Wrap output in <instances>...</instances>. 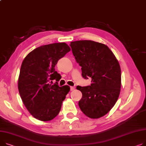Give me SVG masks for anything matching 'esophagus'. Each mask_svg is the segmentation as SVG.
I'll return each mask as SVG.
<instances>
[{"label": "esophagus", "mask_w": 146, "mask_h": 146, "mask_svg": "<svg viewBox=\"0 0 146 146\" xmlns=\"http://www.w3.org/2000/svg\"><path fill=\"white\" fill-rule=\"evenodd\" d=\"M74 89H75V87H73V86H70V90H71V91H73V90H74Z\"/></svg>", "instance_id": "1"}]
</instances>
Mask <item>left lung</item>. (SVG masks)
<instances>
[{
  "label": "left lung",
  "mask_w": 146,
  "mask_h": 146,
  "mask_svg": "<svg viewBox=\"0 0 146 146\" xmlns=\"http://www.w3.org/2000/svg\"><path fill=\"white\" fill-rule=\"evenodd\" d=\"M70 46L76 62L82 67L83 77L92 78L90 86L76 87L82 93L79 108L91 119L103 117L113 108L120 94L119 63L104 44L85 40L72 42Z\"/></svg>",
  "instance_id": "obj_1"
}]
</instances>
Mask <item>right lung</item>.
<instances>
[{
  "label": "right lung",
  "mask_w": 146,
  "mask_h": 146,
  "mask_svg": "<svg viewBox=\"0 0 146 146\" xmlns=\"http://www.w3.org/2000/svg\"><path fill=\"white\" fill-rule=\"evenodd\" d=\"M70 50L66 43L41 46L29 53L22 63L19 92L27 110L38 120L50 121L56 117L70 91L69 86H58L60 74L54 67ZM53 80L57 82L50 85Z\"/></svg>",
  "instance_id": "1"
}]
</instances>
